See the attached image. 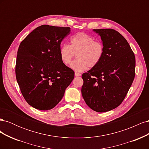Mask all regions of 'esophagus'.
Wrapping results in <instances>:
<instances>
[{
	"label": "esophagus",
	"instance_id": "esophagus-1",
	"mask_svg": "<svg viewBox=\"0 0 149 149\" xmlns=\"http://www.w3.org/2000/svg\"><path fill=\"white\" fill-rule=\"evenodd\" d=\"M74 75H75V76H81V74L80 73H77V72H75Z\"/></svg>",
	"mask_w": 149,
	"mask_h": 149
}]
</instances>
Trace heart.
<instances>
[{"instance_id": "b5f03b06", "label": "heart", "mask_w": 149, "mask_h": 149, "mask_svg": "<svg viewBox=\"0 0 149 149\" xmlns=\"http://www.w3.org/2000/svg\"><path fill=\"white\" fill-rule=\"evenodd\" d=\"M76 59L71 63L70 68L77 72L86 70L88 67L97 66L104 54V47L100 41H96L91 36L83 32L72 36L70 45L63 44L60 46L59 55L65 65H69L74 54Z\"/></svg>"}]
</instances>
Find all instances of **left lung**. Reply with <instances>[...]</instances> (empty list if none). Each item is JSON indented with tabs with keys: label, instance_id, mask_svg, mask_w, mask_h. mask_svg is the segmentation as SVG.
<instances>
[{
	"label": "left lung",
	"instance_id": "obj_1",
	"mask_svg": "<svg viewBox=\"0 0 149 149\" xmlns=\"http://www.w3.org/2000/svg\"><path fill=\"white\" fill-rule=\"evenodd\" d=\"M101 37L104 54L97 66L82 75V96L94 111H109L119 106L135 77L136 58L127 40L111 29H94Z\"/></svg>",
	"mask_w": 149,
	"mask_h": 149
}]
</instances>
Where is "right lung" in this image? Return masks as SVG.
Returning <instances> with one entry per match:
<instances>
[{
    "label": "right lung",
    "mask_w": 149,
    "mask_h": 149,
    "mask_svg": "<svg viewBox=\"0 0 149 149\" xmlns=\"http://www.w3.org/2000/svg\"><path fill=\"white\" fill-rule=\"evenodd\" d=\"M70 27L38 26L20 43L15 74L21 93L29 105L47 111L55 107L74 73L61 61L60 44L70 33Z\"/></svg>",
    "instance_id": "1"
}]
</instances>
